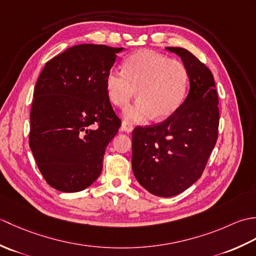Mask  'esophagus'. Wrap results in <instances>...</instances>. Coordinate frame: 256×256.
Returning <instances> with one entry per match:
<instances>
[{"label": "esophagus", "mask_w": 256, "mask_h": 256, "mask_svg": "<svg viewBox=\"0 0 256 256\" xmlns=\"http://www.w3.org/2000/svg\"><path fill=\"white\" fill-rule=\"evenodd\" d=\"M121 128H122V131H124V132L131 133L133 131V125H132V123L126 122V121H123L122 125H121Z\"/></svg>", "instance_id": "1"}]
</instances>
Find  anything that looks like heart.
I'll return each instance as SVG.
<instances>
[{
    "label": "heart",
    "instance_id": "b5f03b06",
    "mask_svg": "<svg viewBox=\"0 0 256 256\" xmlns=\"http://www.w3.org/2000/svg\"><path fill=\"white\" fill-rule=\"evenodd\" d=\"M122 68L123 72H108L104 84L108 100L118 108L126 106L136 92V103L123 112L126 121L145 123L154 118L162 121L182 104L188 84L182 62L142 50L125 59Z\"/></svg>",
    "mask_w": 256,
    "mask_h": 256
}]
</instances>
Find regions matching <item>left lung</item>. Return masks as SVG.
Returning a JSON list of instances; mask_svg holds the SVG:
<instances>
[{
	"instance_id": "8db88e82",
	"label": "left lung",
	"mask_w": 256,
	"mask_h": 256,
	"mask_svg": "<svg viewBox=\"0 0 256 256\" xmlns=\"http://www.w3.org/2000/svg\"><path fill=\"white\" fill-rule=\"evenodd\" d=\"M180 57L190 84L182 106L164 122L134 128L132 168L140 186L172 197L202 175L218 138L219 99L211 72L192 52L166 47Z\"/></svg>"
}]
</instances>
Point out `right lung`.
I'll use <instances>...</instances> for the list:
<instances>
[{
	"label": "right lung",
	"instance_id": "right-lung-1",
	"mask_svg": "<svg viewBox=\"0 0 256 256\" xmlns=\"http://www.w3.org/2000/svg\"><path fill=\"white\" fill-rule=\"evenodd\" d=\"M122 50L70 47L46 62L38 77L30 148L42 177L59 192H81L100 176L106 146L121 126L104 81Z\"/></svg>",
	"mask_w": 256,
	"mask_h": 256
}]
</instances>
